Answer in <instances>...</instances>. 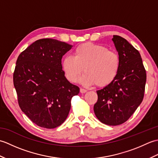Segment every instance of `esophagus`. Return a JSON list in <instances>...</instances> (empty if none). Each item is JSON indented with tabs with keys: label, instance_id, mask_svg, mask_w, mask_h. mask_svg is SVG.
<instances>
[{
	"label": "esophagus",
	"instance_id": "1",
	"mask_svg": "<svg viewBox=\"0 0 158 158\" xmlns=\"http://www.w3.org/2000/svg\"><path fill=\"white\" fill-rule=\"evenodd\" d=\"M86 92H87V89H83V88H80V92H81V94H84Z\"/></svg>",
	"mask_w": 158,
	"mask_h": 158
}]
</instances>
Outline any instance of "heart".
Returning <instances> with one entry per match:
<instances>
[{"label": "heart", "mask_w": 158, "mask_h": 158, "mask_svg": "<svg viewBox=\"0 0 158 158\" xmlns=\"http://www.w3.org/2000/svg\"><path fill=\"white\" fill-rule=\"evenodd\" d=\"M120 56L106 47L85 43L77 47L73 56H66L62 68L66 79L77 82L83 70L80 81L85 85L106 87L115 79L120 69Z\"/></svg>", "instance_id": "1"}]
</instances>
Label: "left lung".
Returning a JSON list of instances; mask_svg holds the SVG:
<instances>
[{"instance_id":"1","label":"left lung","mask_w":158,"mask_h":158,"mask_svg":"<svg viewBox=\"0 0 158 158\" xmlns=\"http://www.w3.org/2000/svg\"><path fill=\"white\" fill-rule=\"evenodd\" d=\"M120 56V69L114 81L96 91L98 100L94 106L100 122L118 126L128 119L142 102L145 89L146 70L140 53L120 36L112 39Z\"/></svg>"}]
</instances>
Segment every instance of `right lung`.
Masks as SVG:
<instances>
[{"label":"right lung","mask_w":158,"mask_h":158,"mask_svg":"<svg viewBox=\"0 0 158 158\" xmlns=\"http://www.w3.org/2000/svg\"><path fill=\"white\" fill-rule=\"evenodd\" d=\"M53 39L36 41L19 55L13 84L20 109L40 127L52 129L68 116L79 87L66 79L62 58L72 48Z\"/></svg>","instance_id":"add662e5"}]
</instances>
